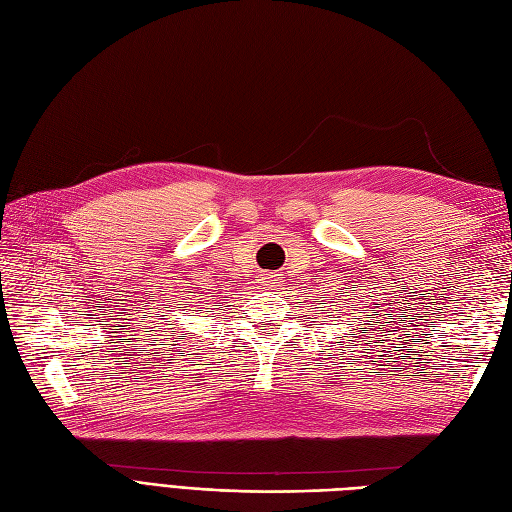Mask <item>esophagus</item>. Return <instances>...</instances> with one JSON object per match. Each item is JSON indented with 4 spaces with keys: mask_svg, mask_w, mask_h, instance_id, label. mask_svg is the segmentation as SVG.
Listing matches in <instances>:
<instances>
[{
    "mask_svg": "<svg viewBox=\"0 0 512 512\" xmlns=\"http://www.w3.org/2000/svg\"><path fill=\"white\" fill-rule=\"evenodd\" d=\"M273 277H275V275H273ZM275 284H277V282H275Z\"/></svg>",
    "mask_w": 512,
    "mask_h": 512,
    "instance_id": "1",
    "label": "esophagus"
}]
</instances>
